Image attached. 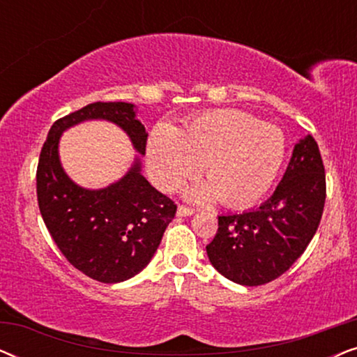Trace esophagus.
I'll use <instances>...</instances> for the list:
<instances>
[{"label":"esophagus","mask_w":357,"mask_h":357,"mask_svg":"<svg viewBox=\"0 0 357 357\" xmlns=\"http://www.w3.org/2000/svg\"><path fill=\"white\" fill-rule=\"evenodd\" d=\"M193 213H195V209H193V208L183 206V204H180V206L177 208V216H180V218H185V216H192Z\"/></svg>","instance_id":"34e87169"}]
</instances>
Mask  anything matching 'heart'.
Returning <instances> with one entry per match:
<instances>
[{
  "instance_id": "b5f03b06",
  "label": "heart",
  "mask_w": 357,
  "mask_h": 357,
  "mask_svg": "<svg viewBox=\"0 0 357 357\" xmlns=\"http://www.w3.org/2000/svg\"><path fill=\"white\" fill-rule=\"evenodd\" d=\"M281 130L263 125L238 110H211L188 121L180 131L167 125L153 130L146 162L153 182L164 192L178 188L198 172L206 183L192 192L231 208L255 203L275 182L284 159Z\"/></svg>"
}]
</instances>
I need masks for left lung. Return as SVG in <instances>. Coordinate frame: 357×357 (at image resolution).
Here are the masks:
<instances>
[{
	"label": "left lung",
	"instance_id": "1",
	"mask_svg": "<svg viewBox=\"0 0 357 357\" xmlns=\"http://www.w3.org/2000/svg\"><path fill=\"white\" fill-rule=\"evenodd\" d=\"M326 197L319 144L307 135L294 146L282 180L260 208L218 218L206 245L211 265L242 286L266 284L292 266L319 227Z\"/></svg>",
	"mask_w": 357,
	"mask_h": 357
}]
</instances>
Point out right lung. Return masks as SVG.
Returning <instances> with one entry per match:
<instances>
[{
    "label": "right lung",
    "instance_id": "add662e5",
    "mask_svg": "<svg viewBox=\"0 0 357 357\" xmlns=\"http://www.w3.org/2000/svg\"><path fill=\"white\" fill-rule=\"evenodd\" d=\"M87 120H105L128 135L146 153L144 125L133 104L94 102L56 120L43 143L37 167V199L43 222L73 266L92 280L114 284L130 280L154 257L177 206L141 175L139 158L119 182L87 190L61 167L58 144L63 131Z\"/></svg>",
    "mask_w": 357,
    "mask_h": 357
}]
</instances>
